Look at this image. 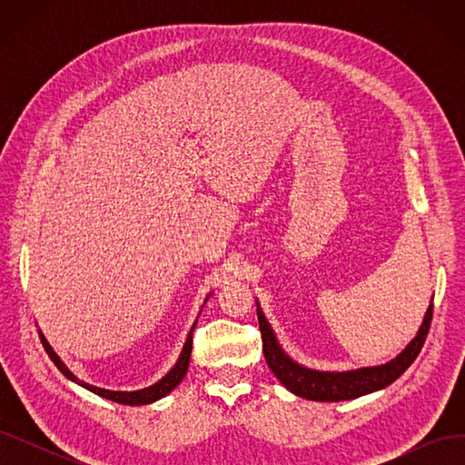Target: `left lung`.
<instances>
[{
  "label": "left lung",
  "mask_w": 465,
  "mask_h": 465,
  "mask_svg": "<svg viewBox=\"0 0 465 465\" xmlns=\"http://www.w3.org/2000/svg\"><path fill=\"white\" fill-rule=\"evenodd\" d=\"M258 306V322L263 341V355L267 361V367L277 376V380L283 384L294 396L312 400V401H347L357 400L367 393L378 391L390 386L411 367V362L417 359L420 347H423L429 326L432 320V299L425 312L423 322H420L419 331L413 340L405 345V349L398 357L384 364H376V367H361L351 371H316L308 369L304 364L291 359L283 347H281L277 335L267 322L262 306L256 299Z\"/></svg>",
  "instance_id": "8db88e82"
}]
</instances>
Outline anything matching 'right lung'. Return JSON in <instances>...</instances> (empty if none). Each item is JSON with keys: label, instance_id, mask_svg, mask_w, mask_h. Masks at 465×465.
<instances>
[{"label": "right lung", "instance_id": "add662e5", "mask_svg": "<svg viewBox=\"0 0 465 465\" xmlns=\"http://www.w3.org/2000/svg\"><path fill=\"white\" fill-rule=\"evenodd\" d=\"M209 297H211V292L205 297L203 304L207 302ZM195 322H198V320H195ZM195 322H193V326L190 328V333H188V337H186L184 345H182L180 357H178V361L174 362V367H173L171 371H168V372L159 380V382H154V384H151V386H147V388H142V390H134V391L106 390V388H98V386L83 382V380H79L72 371H69V369L65 367V362H64V361L58 357V353H55V351L52 349V345L48 343L45 333H42L40 330H38V333H40V341H42V345H45L48 357L52 359V362L55 364V367H58V371H60L67 380H72V382L79 384L81 388H85V390L96 393V396H101V398L110 400V401L124 403V405H147V403H154V401L163 400L164 396H168V393H171V391L182 382V380H184V376H186V372H188L190 355H192V333H193V330H195Z\"/></svg>", "mask_w": 465, "mask_h": 465}]
</instances>
